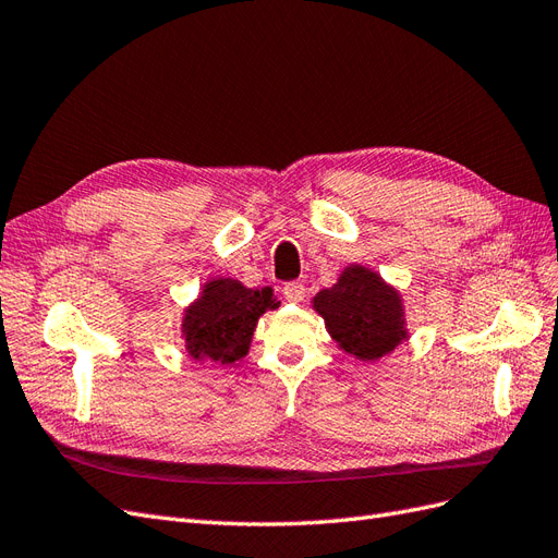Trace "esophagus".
Wrapping results in <instances>:
<instances>
[{
    "label": "esophagus",
    "instance_id": "1",
    "mask_svg": "<svg viewBox=\"0 0 558 558\" xmlns=\"http://www.w3.org/2000/svg\"><path fill=\"white\" fill-rule=\"evenodd\" d=\"M283 298L289 302H302L305 300V286H302L300 281L283 283Z\"/></svg>",
    "mask_w": 558,
    "mask_h": 558
}]
</instances>
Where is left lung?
Here are the masks:
<instances>
[{"label": "left lung", "instance_id": "8db88e82", "mask_svg": "<svg viewBox=\"0 0 558 558\" xmlns=\"http://www.w3.org/2000/svg\"><path fill=\"white\" fill-rule=\"evenodd\" d=\"M312 302L337 347L359 361H379L408 340L400 293L363 265L344 267Z\"/></svg>", "mask_w": 558, "mask_h": 558}]
</instances>
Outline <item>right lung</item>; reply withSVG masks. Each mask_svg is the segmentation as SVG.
Here are the masks:
<instances>
[{"instance_id":"right-lung-1","label":"right lung","mask_w":558,"mask_h":558,"mask_svg":"<svg viewBox=\"0 0 558 558\" xmlns=\"http://www.w3.org/2000/svg\"><path fill=\"white\" fill-rule=\"evenodd\" d=\"M272 289H246L238 279H211L199 298L183 312L181 335L195 361L234 363L244 359L253 330L267 310H277Z\"/></svg>"}]
</instances>
